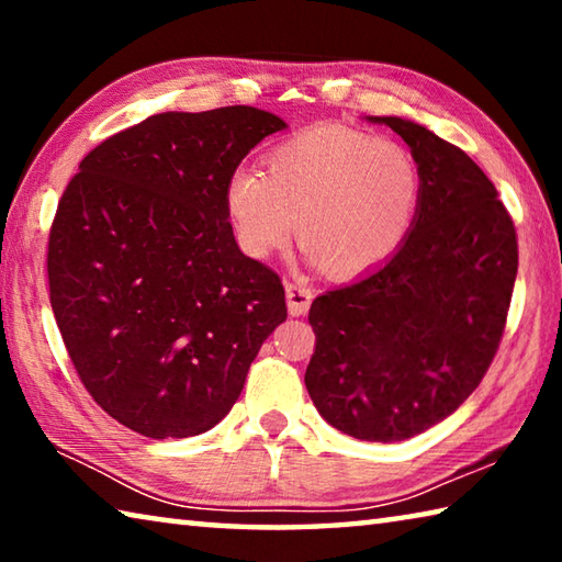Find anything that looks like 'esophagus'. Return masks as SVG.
Wrapping results in <instances>:
<instances>
[{
  "label": "esophagus",
  "instance_id": "obj_1",
  "mask_svg": "<svg viewBox=\"0 0 562 562\" xmlns=\"http://www.w3.org/2000/svg\"><path fill=\"white\" fill-rule=\"evenodd\" d=\"M284 294H288V312L292 317H302L312 304V290L307 284L288 282L284 284Z\"/></svg>",
  "mask_w": 562,
  "mask_h": 562
}]
</instances>
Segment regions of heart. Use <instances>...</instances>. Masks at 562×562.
<instances>
[{
  "label": "heart",
  "instance_id": "b5f03b06",
  "mask_svg": "<svg viewBox=\"0 0 562 562\" xmlns=\"http://www.w3.org/2000/svg\"><path fill=\"white\" fill-rule=\"evenodd\" d=\"M422 176L402 144L341 123L284 138L265 156V176L237 168L223 190L245 255L265 260L297 227L304 255L337 278L392 258L412 231Z\"/></svg>",
  "mask_w": 562,
  "mask_h": 562
}]
</instances>
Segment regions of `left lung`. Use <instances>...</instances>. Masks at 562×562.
<instances>
[{"label":"left lung","instance_id":"1","mask_svg":"<svg viewBox=\"0 0 562 562\" xmlns=\"http://www.w3.org/2000/svg\"><path fill=\"white\" fill-rule=\"evenodd\" d=\"M367 121L412 148L422 198L392 258L312 302L304 384L337 431L394 443L443 422L481 384L506 327L518 243L496 186L461 148L408 119Z\"/></svg>","mask_w":562,"mask_h":562}]
</instances>
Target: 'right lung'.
<instances>
[{
	"label": "right lung",
	"instance_id": "add662e5",
	"mask_svg": "<svg viewBox=\"0 0 562 562\" xmlns=\"http://www.w3.org/2000/svg\"><path fill=\"white\" fill-rule=\"evenodd\" d=\"M282 128L252 106L156 113L93 148L66 186L52 310L93 402L131 431L213 429L288 319L280 278L243 255L223 201L240 160Z\"/></svg>",
	"mask_w": 562,
	"mask_h": 562
}]
</instances>
